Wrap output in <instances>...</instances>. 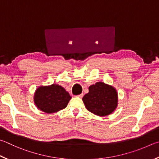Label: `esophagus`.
Masks as SVG:
<instances>
[{
	"label": "esophagus",
	"mask_w": 159,
	"mask_h": 159,
	"mask_svg": "<svg viewBox=\"0 0 159 159\" xmlns=\"http://www.w3.org/2000/svg\"><path fill=\"white\" fill-rule=\"evenodd\" d=\"M77 97H79V98H82V97H83V94H79V95H78Z\"/></svg>",
	"instance_id": "esophagus-1"
}]
</instances>
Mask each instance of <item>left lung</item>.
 I'll use <instances>...</instances> for the list:
<instances>
[{
  "label": "left lung",
  "mask_w": 159,
  "mask_h": 159,
  "mask_svg": "<svg viewBox=\"0 0 159 159\" xmlns=\"http://www.w3.org/2000/svg\"><path fill=\"white\" fill-rule=\"evenodd\" d=\"M88 111L98 116L104 117L114 112L117 106L118 96L114 87L97 82L89 87V92L83 97Z\"/></svg>",
  "instance_id": "obj_1"
}]
</instances>
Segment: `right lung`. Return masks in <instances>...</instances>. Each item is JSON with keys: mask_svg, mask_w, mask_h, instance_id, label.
<instances>
[{"mask_svg": "<svg viewBox=\"0 0 159 159\" xmlns=\"http://www.w3.org/2000/svg\"><path fill=\"white\" fill-rule=\"evenodd\" d=\"M71 99L69 92L57 84L40 86L34 95L37 108L46 113H54L65 108Z\"/></svg>", "mask_w": 159, "mask_h": 159, "instance_id": "obj_1", "label": "right lung"}]
</instances>
